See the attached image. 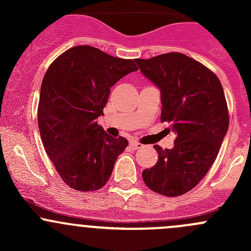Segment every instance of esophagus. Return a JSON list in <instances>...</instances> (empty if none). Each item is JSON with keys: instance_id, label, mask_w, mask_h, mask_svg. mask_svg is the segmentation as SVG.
<instances>
[{"instance_id": "esophagus-1", "label": "esophagus", "mask_w": 251, "mask_h": 251, "mask_svg": "<svg viewBox=\"0 0 251 251\" xmlns=\"http://www.w3.org/2000/svg\"><path fill=\"white\" fill-rule=\"evenodd\" d=\"M130 146L132 147V149H138V148H141V147H143L141 143H138V142H136V141L131 142Z\"/></svg>"}]
</instances>
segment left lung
<instances>
[{"instance_id":"obj_1","label":"left lung","mask_w":251,"mask_h":251,"mask_svg":"<svg viewBox=\"0 0 251 251\" xmlns=\"http://www.w3.org/2000/svg\"><path fill=\"white\" fill-rule=\"evenodd\" d=\"M160 91L161 120L177 135L171 149L154 146L155 165L142 173L151 191L178 197L193 189L214 164L228 130V109L219 77L182 53L135 59Z\"/></svg>"}]
</instances>
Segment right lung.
I'll list each match as a JSON object with an SVG mask.
<instances>
[{
	"mask_svg": "<svg viewBox=\"0 0 251 251\" xmlns=\"http://www.w3.org/2000/svg\"><path fill=\"white\" fill-rule=\"evenodd\" d=\"M136 70L133 60L76 46L60 54L45 74L37 109L40 135L57 173L75 191L102 188L127 147L126 138L111 137L97 119L111 86Z\"/></svg>",
	"mask_w": 251,
	"mask_h": 251,
	"instance_id": "obj_1",
	"label": "right lung"
}]
</instances>
